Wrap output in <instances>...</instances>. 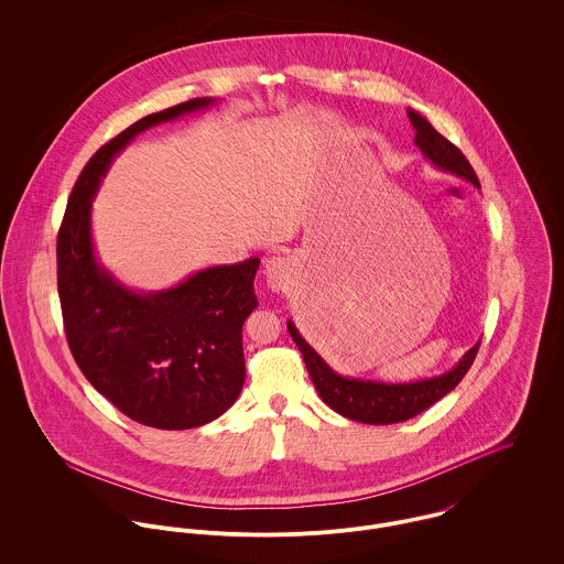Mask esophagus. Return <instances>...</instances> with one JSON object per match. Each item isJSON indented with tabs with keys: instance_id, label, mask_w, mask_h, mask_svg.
Wrapping results in <instances>:
<instances>
[{
	"instance_id": "1",
	"label": "esophagus",
	"mask_w": 564,
	"mask_h": 564,
	"mask_svg": "<svg viewBox=\"0 0 564 564\" xmlns=\"http://www.w3.org/2000/svg\"><path fill=\"white\" fill-rule=\"evenodd\" d=\"M289 260L282 258V256H273L269 260H264V278H267V284L273 289V291H280L286 280H289Z\"/></svg>"
}]
</instances>
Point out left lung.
Listing matches in <instances>:
<instances>
[{
    "label": "left lung",
    "instance_id": "left-lung-1",
    "mask_svg": "<svg viewBox=\"0 0 564 564\" xmlns=\"http://www.w3.org/2000/svg\"><path fill=\"white\" fill-rule=\"evenodd\" d=\"M408 119L414 128V145L421 150V154L432 162L434 166L449 171L458 177L469 180L474 186L480 188L478 175L474 166L465 159V154L449 143L443 134H438L432 123L421 117L416 110L408 108ZM295 345L300 347L306 369L311 373V380L322 395L323 402L327 403L334 412L371 425H389L400 423L416 416L419 412L427 410L432 403L445 398L449 391L458 387V382L467 376L471 369L480 343H476L454 369L416 380V382H403V384H387L376 380H362V378H345L338 376L322 356L306 343V338L297 332L295 323H286Z\"/></svg>",
    "mask_w": 564,
    "mask_h": 564
}]
</instances>
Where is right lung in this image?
<instances>
[{
  "mask_svg": "<svg viewBox=\"0 0 564 564\" xmlns=\"http://www.w3.org/2000/svg\"><path fill=\"white\" fill-rule=\"evenodd\" d=\"M215 101L197 97L148 115L101 145L82 169L56 245L65 334L82 373L123 414L159 430L199 427L237 402L260 258L202 269L164 291H132L97 260L90 202L137 134Z\"/></svg>",
  "mask_w": 564,
  "mask_h": 564,
  "instance_id": "obj_1",
  "label": "right lung"
}]
</instances>
